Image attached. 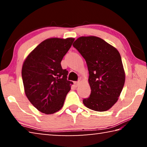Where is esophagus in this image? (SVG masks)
<instances>
[{"instance_id":"1","label":"esophagus","mask_w":147,"mask_h":147,"mask_svg":"<svg viewBox=\"0 0 147 147\" xmlns=\"http://www.w3.org/2000/svg\"><path fill=\"white\" fill-rule=\"evenodd\" d=\"M80 84V82L78 81V82H74V85L75 87H77Z\"/></svg>"}]
</instances>
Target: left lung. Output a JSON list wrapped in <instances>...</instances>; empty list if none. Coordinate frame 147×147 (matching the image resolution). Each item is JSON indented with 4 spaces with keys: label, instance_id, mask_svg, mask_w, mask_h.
Wrapping results in <instances>:
<instances>
[{
    "label": "left lung",
    "instance_id": "1",
    "mask_svg": "<svg viewBox=\"0 0 147 147\" xmlns=\"http://www.w3.org/2000/svg\"><path fill=\"white\" fill-rule=\"evenodd\" d=\"M73 45L85 59L89 71L91 91L84 104L94 111L108 110L118 100L125 82L120 54L95 36L80 37Z\"/></svg>",
    "mask_w": 147,
    "mask_h": 147
}]
</instances>
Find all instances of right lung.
<instances>
[{"mask_svg":"<svg viewBox=\"0 0 147 147\" xmlns=\"http://www.w3.org/2000/svg\"><path fill=\"white\" fill-rule=\"evenodd\" d=\"M74 38H50L38 45L24 60L22 67L24 92L35 108L53 114L63 106L73 82L67 80L68 71L61 61Z\"/></svg>","mask_w":147,"mask_h":147,"instance_id":"right-lung-1","label":"right lung"}]
</instances>
